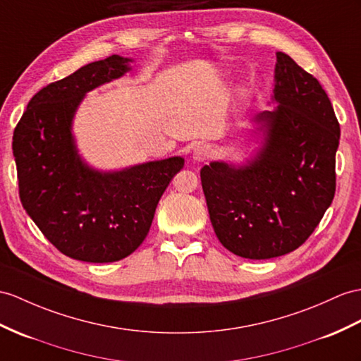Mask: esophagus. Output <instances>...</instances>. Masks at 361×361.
I'll list each match as a JSON object with an SVG mask.
<instances>
[{"label":"esophagus","instance_id":"obj_1","mask_svg":"<svg viewBox=\"0 0 361 361\" xmlns=\"http://www.w3.org/2000/svg\"><path fill=\"white\" fill-rule=\"evenodd\" d=\"M213 154V150H211V147L207 144H200L197 145L195 150H192V161L195 162H204L207 161L208 157Z\"/></svg>","mask_w":361,"mask_h":361}]
</instances>
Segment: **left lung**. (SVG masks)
Wrapping results in <instances>:
<instances>
[{
	"mask_svg": "<svg viewBox=\"0 0 361 361\" xmlns=\"http://www.w3.org/2000/svg\"><path fill=\"white\" fill-rule=\"evenodd\" d=\"M274 110L256 114L257 148L242 164L214 161L200 170L211 225L235 256L263 260L300 247L336 195L340 126L312 75L277 51Z\"/></svg>",
	"mask_w": 361,
	"mask_h": 361,
	"instance_id": "8db88e82",
	"label": "left lung"
}]
</instances>
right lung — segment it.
Returning <instances> with one entry per match:
<instances>
[{"label":"right lung","instance_id":"add662e5","mask_svg":"<svg viewBox=\"0 0 361 361\" xmlns=\"http://www.w3.org/2000/svg\"><path fill=\"white\" fill-rule=\"evenodd\" d=\"M133 59L111 55L44 87L13 131L21 204L50 243L66 256L109 263L144 242L154 211L183 166L173 156L98 170L79 154L73 119L85 94L124 76Z\"/></svg>","mask_w":361,"mask_h":361}]
</instances>
